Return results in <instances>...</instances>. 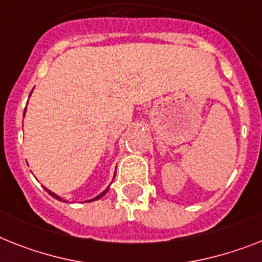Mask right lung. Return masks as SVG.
Listing matches in <instances>:
<instances>
[{
	"label": "right lung",
	"mask_w": 262,
	"mask_h": 262,
	"mask_svg": "<svg viewBox=\"0 0 262 262\" xmlns=\"http://www.w3.org/2000/svg\"><path fill=\"white\" fill-rule=\"evenodd\" d=\"M25 112H26V109H25V111H24V117H25ZM109 186H111V185H109ZM109 186H107V188L105 189L104 192H101L100 194H98V195H96V197H94V199H92V200H86V201H85V202H92V201H96V200H100L101 197H104V195L106 194V192H107V190H109ZM43 188H45V186H43ZM45 190H46V192H48V193H49V194L52 195V197H54V199H56V200H58V201H65V200H62V199H61L60 195H58V194H56V193H53L52 190H49V189H46V188H45ZM65 202H67V201H65Z\"/></svg>",
	"instance_id": "right-lung-1"
}]
</instances>
